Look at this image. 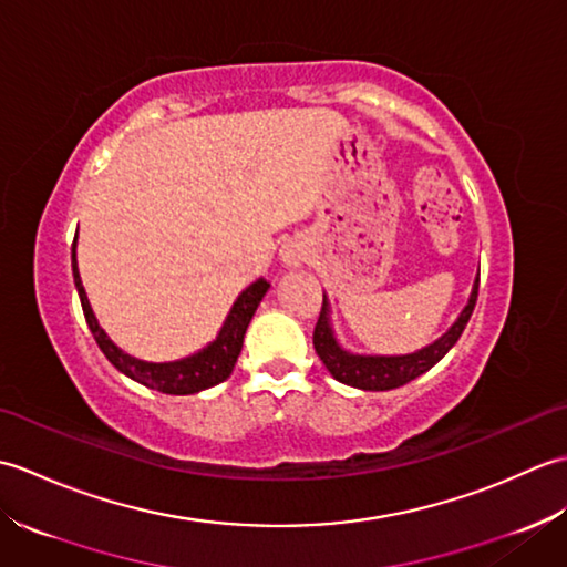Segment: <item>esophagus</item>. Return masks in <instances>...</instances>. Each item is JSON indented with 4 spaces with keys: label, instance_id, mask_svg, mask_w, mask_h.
Here are the masks:
<instances>
[{
    "label": "esophagus",
    "instance_id": "obj_1",
    "mask_svg": "<svg viewBox=\"0 0 567 567\" xmlns=\"http://www.w3.org/2000/svg\"><path fill=\"white\" fill-rule=\"evenodd\" d=\"M307 258H309V246L299 238L287 240V244L280 248V260L287 265V268H297V265H302Z\"/></svg>",
    "mask_w": 567,
    "mask_h": 567
}]
</instances>
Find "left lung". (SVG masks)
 I'll return each instance as SVG.
<instances>
[{
	"label": "left lung",
	"mask_w": 567,
	"mask_h": 567,
	"mask_svg": "<svg viewBox=\"0 0 567 567\" xmlns=\"http://www.w3.org/2000/svg\"><path fill=\"white\" fill-rule=\"evenodd\" d=\"M477 285H480V272L473 282V290H470L467 305L451 323L449 331L441 333L433 343L419 348V351L400 353V355H368V353H353L348 351V348H343L333 329L331 302L327 292H323V307L315 329L317 355L321 358V363L327 365L333 380L348 384V388L365 390V392H388L394 388H402V384L424 375L426 370L436 365L439 360L455 346V341L461 339V333L467 327L470 315H473L475 302H477Z\"/></svg>",
	"instance_id": "1"
}]
</instances>
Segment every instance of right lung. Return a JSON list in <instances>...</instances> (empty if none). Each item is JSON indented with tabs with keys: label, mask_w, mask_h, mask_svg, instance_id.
Returning a JSON list of instances; mask_svg holds the SVG:
<instances>
[{
	"label": "right lung",
	"mask_w": 567,
	"mask_h": 567,
	"mask_svg": "<svg viewBox=\"0 0 567 567\" xmlns=\"http://www.w3.org/2000/svg\"><path fill=\"white\" fill-rule=\"evenodd\" d=\"M72 277H75L84 319H87V327L94 336V341H97V346L102 348V353L106 355V360H110L118 372H124L126 378L165 394H195V392L214 388V384H219L231 375V370L240 355V348H244V336L248 331V323L252 315H256L258 305L262 302L265 292L270 290V282L258 277L256 282H250L246 290L236 297V302L231 309H228V315L214 341H209L207 346L199 348L197 353H192L187 358L167 360V363H151V360H141L122 351V348H118L100 327L78 270V236L72 240Z\"/></svg>",
	"instance_id": "right-lung-1"
}]
</instances>
